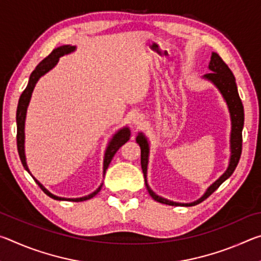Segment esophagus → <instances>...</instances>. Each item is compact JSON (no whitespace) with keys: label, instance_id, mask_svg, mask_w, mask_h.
Segmentation results:
<instances>
[{"label":"esophagus","instance_id":"1","mask_svg":"<svg viewBox=\"0 0 261 261\" xmlns=\"http://www.w3.org/2000/svg\"><path fill=\"white\" fill-rule=\"evenodd\" d=\"M143 122H144V116H143V115L136 114V115H134V116H132V123H134L135 125L143 124Z\"/></svg>","mask_w":261,"mask_h":261}]
</instances>
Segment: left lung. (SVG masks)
<instances>
[{
  "label": "left lung",
  "mask_w": 261,
  "mask_h": 261,
  "mask_svg": "<svg viewBox=\"0 0 261 261\" xmlns=\"http://www.w3.org/2000/svg\"><path fill=\"white\" fill-rule=\"evenodd\" d=\"M208 70L211 72L206 73L202 76V79L211 82L213 85L218 88L221 95L223 96L224 101L228 106L229 114H230V121H231V131H230V159H229V165L227 170L220 176V177L215 180V182L210 185L205 193L199 198V199L192 202H176L168 200L166 198L158 196V194L149 188L147 183V166H148V156H149V143L147 137L145 136L143 132H139L137 136L136 141L140 146V163L141 169L144 173L145 178V185L148 190V193L154 200H156L161 204L171 205V206H193L205 200L207 197L211 196L216 189H218L224 180L230 177L233 170L236 169L237 163L240 161L241 153H242V131L243 126H244V108H243V103L240 98L237 91L236 79L233 77L231 70L228 68V65L224 63L223 60L221 59L219 54L216 53H212L211 61L208 64Z\"/></svg>",
  "instance_id": "1"
}]
</instances>
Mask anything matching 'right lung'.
<instances>
[{
    "mask_svg": "<svg viewBox=\"0 0 261 261\" xmlns=\"http://www.w3.org/2000/svg\"><path fill=\"white\" fill-rule=\"evenodd\" d=\"M74 50H76V46H72V45H63V46L55 48V49L53 50L45 60H42L40 63L37 65V68L34 69V71L31 73L28 86H26L23 93H21L19 101H18V107H17V114H16L17 148H18L20 161H21V163H23L25 170L28 171L31 176H32L35 182H37L39 187H40L43 191H45L46 194H48V196L51 197L53 199H56V200L84 201V200L91 199V198H93L95 194H98L101 188H102L103 183H101L100 187L96 189L95 191H93L90 194H87V196L81 197V198H62L59 196H55V194H53L50 191H48V190L43 187V185L39 182V180L35 178L32 174H31V171L28 167V163H26V155H25V120H26V113H28V107L30 105V100H31V96H32L34 87H35V85H37L39 79H40L43 74H46L48 71H50V70L55 67V65L57 64V62H59V60H60V57L68 55V54H71V53H73ZM130 135H131V132H130L129 127L124 126V127H122V129L118 130L116 134L113 136V138L110 139V141L108 143V146H107V148H106L105 156H103V176L106 174V170H107L109 163L113 160L115 153L118 151V148H120L122 145H124L126 141L130 139Z\"/></svg>",
    "mask_w": 261,
    "mask_h": 261,
    "instance_id": "obj_1",
    "label": "right lung"
}]
</instances>
